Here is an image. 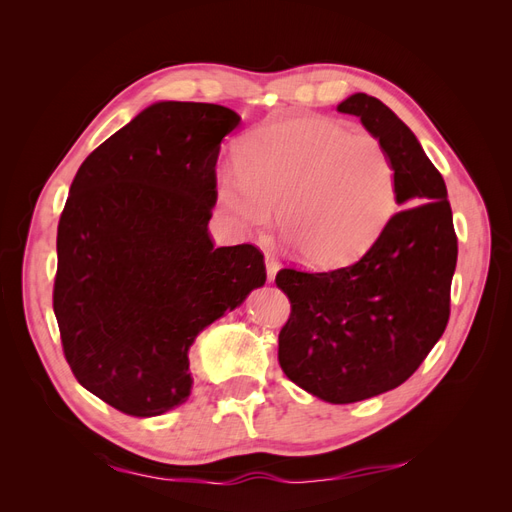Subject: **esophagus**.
Returning <instances> with one entry per match:
<instances>
[{
	"instance_id": "1",
	"label": "esophagus",
	"mask_w": 512,
	"mask_h": 512,
	"mask_svg": "<svg viewBox=\"0 0 512 512\" xmlns=\"http://www.w3.org/2000/svg\"><path fill=\"white\" fill-rule=\"evenodd\" d=\"M265 260H267V280L271 284V282H275V275H277V271H280L282 265L277 262V258L273 254H265Z\"/></svg>"
}]
</instances>
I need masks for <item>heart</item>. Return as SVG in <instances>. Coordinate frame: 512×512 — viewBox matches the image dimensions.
<instances>
[{"label": "heart", "mask_w": 512, "mask_h": 512, "mask_svg": "<svg viewBox=\"0 0 512 512\" xmlns=\"http://www.w3.org/2000/svg\"><path fill=\"white\" fill-rule=\"evenodd\" d=\"M215 192L245 230H267L280 209L284 237L305 262L339 267L365 254L389 224L397 170L376 136L290 117L247 134L239 158L218 166Z\"/></svg>", "instance_id": "heart-1"}]
</instances>
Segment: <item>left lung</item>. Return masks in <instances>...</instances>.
Masks as SVG:
<instances>
[{
    "instance_id": "obj_1",
    "label": "left lung",
    "mask_w": 512,
    "mask_h": 512,
    "mask_svg": "<svg viewBox=\"0 0 512 512\" xmlns=\"http://www.w3.org/2000/svg\"><path fill=\"white\" fill-rule=\"evenodd\" d=\"M337 111L359 117L389 149L404 209L354 265L277 273L292 305L277 356L303 391L354 404L404 384L442 337L457 237L444 179L406 123L367 94L348 96Z\"/></svg>"
}]
</instances>
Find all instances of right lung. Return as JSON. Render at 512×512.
<instances>
[{"label": "right lung", "mask_w": 512, "mask_h": 512, "mask_svg": "<svg viewBox=\"0 0 512 512\" xmlns=\"http://www.w3.org/2000/svg\"><path fill=\"white\" fill-rule=\"evenodd\" d=\"M241 117L164 100L91 153L57 226L53 309L89 393L132 416L188 401L200 331L265 286L254 245L215 247V164Z\"/></svg>", "instance_id": "1"}]
</instances>
